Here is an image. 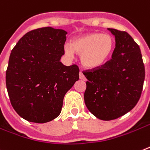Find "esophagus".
<instances>
[{
    "instance_id": "1",
    "label": "esophagus",
    "mask_w": 150,
    "mask_h": 150,
    "mask_svg": "<svg viewBox=\"0 0 150 150\" xmlns=\"http://www.w3.org/2000/svg\"><path fill=\"white\" fill-rule=\"evenodd\" d=\"M79 78H80V79H81V80H85V75H83V73L81 72V71H80V72H79Z\"/></svg>"
}]
</instances>
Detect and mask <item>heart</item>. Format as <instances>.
I'll return each instance as SVG.
<instances>
[{
    "label": "heart",
    "instance_id": "1",
    "mask_svg": "<svg viewBox=\"0 0 150 150\" xmlns=\"http://www.w3.org/2000/svg\"><path fill=\"white\" fill-rule=\"evenodd\" d=\"M115 48V40L110 35L92 33L75 38L71 45L64 46L65 54L71 56L75 52L81 55V62L87 69H98L111 57Z\"/></svg>",
    "mask_w": 150,
    "mask_h": 150
}]
</instances>
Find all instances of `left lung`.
Returning a JSON list of instances; mask_svg holds the SVG:
<instances>
[{"mask_svg": "<svg viewBox=\"0 0 150 150\" xmlns=\"http://www.w3.org/2000/svg\"><path fill=\"white\" fill-rule=\"evenodd\" d=\"M115 36L111 59L84 71L88 81L84 99L100 120H114L131 110L141 96L145 67L139 46L125 31L108 28Z\"/></svg>", "mask_w": 150, "mask_h": 150, "instance_id": "8db88e82", "label": "left lung"}]
</instances>
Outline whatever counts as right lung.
Wrapping results in <instances>:
<instances>
[{
	"mask_svg": "<svg viewBox=\"0 0 150 150\" xmlns=\"http://www.w3.org/2000/svg\"><path fill=\"white\" fill-rule=\"evenodd\" d=\"M66 34L50 26L31 30L11 51L7 93L15 111L27 121L43 124L57 117L65 94L79 79L78 65L60 62Z\"/></svg>",
	"mask_w": 150,
	"mask_h": 150,
	"instance_id": "1",
	"label": "right lung"
}]
</instances>
